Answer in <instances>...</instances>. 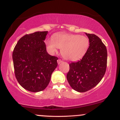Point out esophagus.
I'll return each instance as SVG.
<instances>
[{
	"label": "esophagus",
	"mask_w": 120,
	"mask_h": 120,
	"mask_svg": "<svg viewBox=\"0 0 120 120\" xmlns=\"http://www.w3.org/2000/svg\"><path fill=\"white\" fill-rule=\"evenodd\" d=\"M63 61H62L61 60H60V59H59V60H57V64H60V63H61Z\"/></svg>",
	"instance_id": "1"
}]
</instances>
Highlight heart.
<instances>
[{"instance_id":"heart-1","label":"heart","mask_w":120,"mask_h":120,"mask_svg":"<svg viewBox=\"0 0 120 120\" xmlns=\"http://www.w3.org/2000/svg\"><path fill=\"white\" fill-rule=\"evenodd\" d=\"M46 45L51 53L61 49V55L64 59L76 61L86 55L90 46L89 38L84 35L68 33L56 34L52 39L46 41Z\"/></svg>"}]
</instances>
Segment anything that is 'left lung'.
Masks as SVG:
<instances>
[{"instance_id":"8db88e82","label":"left lung","mask_w":120,"mask_h":120,"mask_svg":"<svg viewBox=\"0 0 120 120\" xmlns=\"http://www.w3.org/2000/svg\"><path fill=\"white\" fill-rule=\"evenodd\" d=\"M86 35L90 41L89 49L81 60L69 64L67 75L71 87L79 93L87 91L96 86L105 74L107 68L105 46L95 34Z\"/></svg>"}]
</instances>
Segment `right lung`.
Here are the masks:
<instances>
[{"instance_id":"obj_1","label":"right lung","mask_w":120,"mask_h":120,"mask_svg":"<svg viewBox=\"0 0 120 120\" xmlns=\"http://www.w3.org/2000/svg\"><path fill=\"white\" fill-rule=\"evenodd\" d=\"M48 31H37L20 38L12 54L15 73L20 85L37 93L45 90L57 66L56 56L49 55L44 42Z\"/></svg>"}]
</instances>
